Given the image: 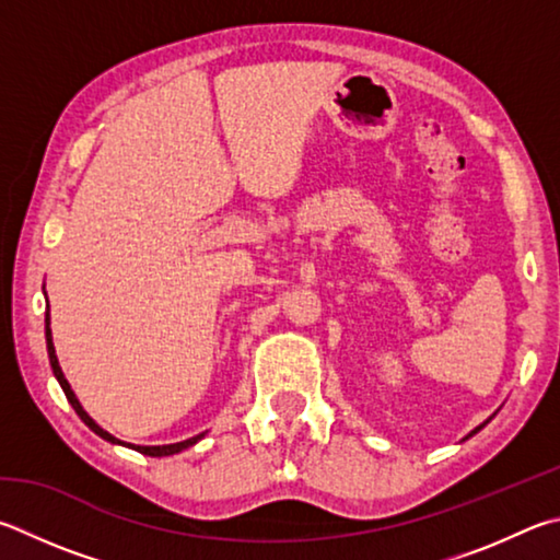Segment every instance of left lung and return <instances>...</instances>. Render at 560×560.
Segmentation results:
<instances>
[{
    "label": "left lung",
    "instance_id": "8db88e82",
    "mask_svg": "<svg viewBox=\"0 0 560 560\" xmlns=\"http://www.w3.org/2000/svg\"><path fill=\"white\" fill-rule=\"evenodd\" d=\"M482 425H485V423H482ZM482 425H477V429H475L472 433H477V431H480V429H482ZM472 433H470V435H472Z\"/></svg>",
    "mask_w": 560,
    "mask_h": 560
}]
</instances>
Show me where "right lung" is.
Returning <instances> with one entry per match:
<instances>
[{
  "label": "right lung",
  "mask_w": 560,
  "mask_h": 560,
  "mask_svg": "<svg viewBox=\"0 0 560 560\" xmlns=\"http://www.w3.org/2000/svg\"><path fill=\"white\" fill-rule=\"evenodd\" d=\"M46 348H48V360H50V368H54V374H56V380L60 382V386H63V392H66V399L70 401V406H73L75 409V413L80 416V419L85 421V425L90 431H95L100 439H105V441H109V443H121V441H117L115 435L112 433H107L105 429H100V425L90 419V416L83 411V406H80V401L75 399V394H73V389H70V384H68V380L63 377V370H60V364H58V358H56V348H54V340H50V328H48V313H46ZM202 435L206 433H200V435H192V439H188V441H180V443H171V445H131V448L135 451H139V453H144V455H151V457H161V455H174V453H180V451H186V448H190L192 443H198ZM121 445H127V443H121Z\"/></svg>",
  "instance_id": "1"
}]
</instances>
